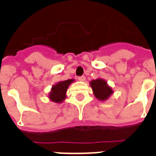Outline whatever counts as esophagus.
Returning a JSON list of instances; mask_svg holds the SVG:
<instances>
[{"label":"esophagus","mask_w":156,"mask_h":156,"mask_svg":"<svg viewBox=\"0 0 156 156\" xmlns=\"http://www.w3.org/2000/svg\"><path fill=\"white\" fill-rule=\"evenodd\" d=\"M78 80H79L80 81H84V80H85V77H84V76H80L79 78H78Z\"/></svg>","instance_id":"34e87169"}]
</instances>
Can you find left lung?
Instances as JSON below:
<instances>
[{"mask_svg":"<svg viewBox=\"0 0 156 156\" xmlns=\"http://www.w3.org/2000/svg\"><path fill=\"white\" fill-rule=\"evenodd\" d=\"M89 84L92 88L94 97L102 102L108 99L112 94H114L112 87L109 86L107 82L102 78L93 80L89 82Z\"/></svg>","mask_w":156,"mask_h":156,"instance_id":"1","label":"left lung"}]
</instances>
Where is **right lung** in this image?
Returning a JSON list of instances; mask_svg holds the SVG:
<instances>
[{
  "instance_id": "right-lung-1",
  "label": "right lung",
  "mask_w": 156,
  "mask_h": 156,
  "mask_svg": "<svg viewBox=\"0 0 156 156\" xmlns=\"http://www.w3.org/2000/svg\"><path fill=\"white\" fill-rule=\"evenodd\" d=\"M75 81L74 79H69L67 80L58 82L52 86L49 93L48 98L50 101L56 103H61L67 98V91L68 87Z\"/></svg>"
}]
</instances>
